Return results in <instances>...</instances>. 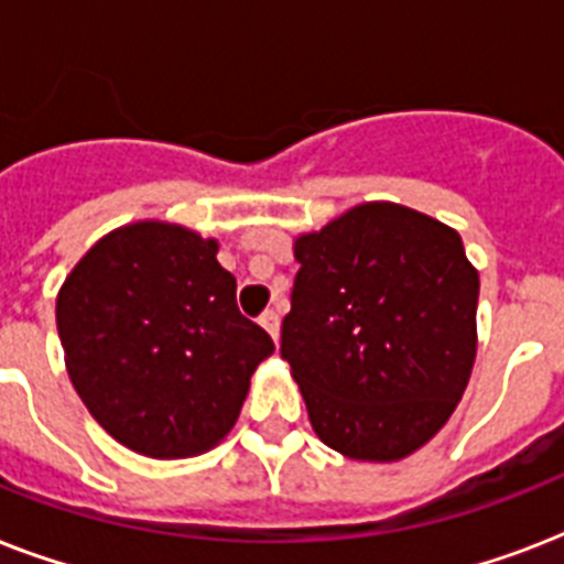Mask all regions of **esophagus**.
Listing matches in <instances>:
<instances>
[{"mask_svg":"<svg viewBox=\"0 0 564 564\" xmlns=\"http://www.w3.org/2000/svg\"><path fill=\"white\" fill-rule=\"evenodd\" d=\"M260 325L269 330L274 343H278V336H281V316H278V310H265L263 316H260Z\"/></svg>","mask_w":564,"mask_h":564,"instance_id":"obj_1","label":"esophagus"}]
</instances>
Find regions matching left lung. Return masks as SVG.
I'll return each instance as SVG.
<instances>
[{
  "mask_svg": "<svg viewBox=\"0 0 564 564\" xmlns=\"http://www.w3.org/2000/svg\"><path fill=\"white\" fill-rule=\"evenodd\" d=\"M281 354L327 447L398 463L454 415L477 357L480 274L445 221L357 204L292 242Z\"/></svg>",
  "mask_w": 564,
  "mask_h": 564,
  "instance_id": "obj_1",
  "label": "left lung"
}]
</instances>
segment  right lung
Listing matches in <instances>:
<instances>
[{"mask_svg": "<svg viewBox=\"0 0 564 564\" xmlns=\"http://www.w3.org/2000/svg\"><path fill=\"white\" fill-rule=\"evenodd\" d=\"M216 251V239L175 221H131L105 234L57 292L66 375L134 454L181 459L219 445L272 357Z\"/></svg>", "mask_w": 564, "mask_h": 564, "instance_id": "1", "label": "right lung"}]
</instances>
